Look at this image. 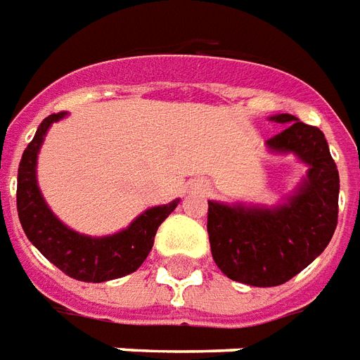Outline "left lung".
I'll use <instances>...</instances> for the list:
<instances>
[{"label":"left lung","instance_id":"8db88e82","mask_svg":"<svg viewBox=\"0 0 360 360\" xmlns=\"http://www.w3.org/2000/svg\"><path fill=\"white\" fill-rule=\"evenodd\" d=\"M272 119L288 124L266 143L305 161L309 180L274 211L209 201L207 232L214 263L230 280L270 288L299 274L326 249L338 226L340 174L320 128L293 115Z\"/></svg>","mask_w":360,"mask_h":360}]
</instances>
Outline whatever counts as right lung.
<instances>
[{"mask_svg": "<svg viewBox=\"0 0 360 360\" xmlns=\"http://www.w3.org/2000/svg\"><path fill=\"white\" fill-rule=\"evenodd\" d=\"M63 117L65 112L61 111L41 120L18 165L17 211L22 230L49 263L75 280L97 284L132 274L146 261L153 248L157 230L162 220L176 209L178 201L149 209L126 230L107 238L80 236L61 224L47 209L38 190L36 159L47 128Z\"/></svg>", "mask_w": 360, "mask_h": 360, "instance_id": "obj_1", "label": "right lung"}]
</instances>
